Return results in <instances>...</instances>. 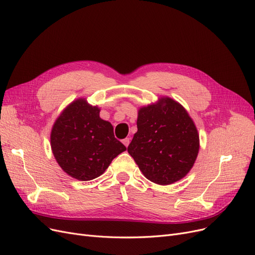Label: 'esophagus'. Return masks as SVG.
Masks as SVG:
<instances>
[{"mask_svg": "<svg viewBox=\"0 0 255 255\" xmlns=\"http://www.w3.org/2000/svg\"><path fill=\"white\" fill-rule=\"evenodd\" d=\"M122 142H123V144H124L126 147H128V145H129V143H130V138H129V137H126V138L123 139Z\"/></svg>", "mask_w": 255, "mask_h": 255, "instance_id": "obj_1", "label": "esophagus"}]
</instances>
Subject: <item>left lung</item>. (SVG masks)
I'll return each instance as SVG.
<instances>
[{
  "instance_id": "8db88e82",
  "label": "left lung",
  "mask_w": 255,
  "mask_h": 255,
  "mask_svg": "<svg viewBox=\"0 0 255 255\" xmlns=\"http://www.w3.org/2000/svg\"><path fill=\"white\" fill-rule=\"evenodd\" d=\"M136 125L128 152L149 181L169 185L190 171L199 153L200 138L182 105L163 98L156 105L138 110Z\"/></svg>"
}]
</instances>
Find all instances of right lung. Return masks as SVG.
Here are the masks:
<instances>
[{"mask_svg":"<svg viewBox=\"0 0 255 255\" xmlns=\"http://www.w3.org/2000/svg\"><path fill=\"white\" fill-rule=\"evenodd\" d=\"M53 155L63 170L79 181H90L105 172L126 147L115 137L100 109L80 99L55 121L50 135Z\"/></svg>","mask_w":255,"mask_h":255,"instance_id":"obj_1","label":"right lung"}]
</instances>
